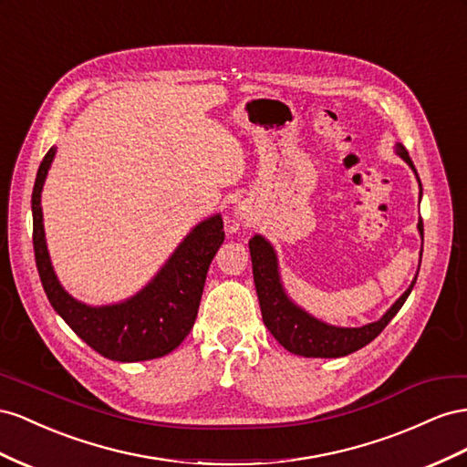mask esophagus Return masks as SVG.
I'll return each mask as SVG.
<instances>
[{"label": "esophagus", "mask_w": 467, "mask_h": 467, "mask_svg": "<svg viewBox=\"0 0 467 467\" xmlns=\"http://www.w3.org/2000/svg\"><path fill=\"white\" fill-rule=\"evenodd\" d=\"M238 215H241V217L244 215V209L243 207H238Z\"/></svg>", "instance_id": "34e87169"}]
</instances>
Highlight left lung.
<instances>
[{"instance_id": "obj_1", "label": "left lung", "mask_w": 467, "mask_h": 467, "mask_svg": "<svg viewBox=\"0 0 467 467\" xmlns=\"http://www.w3.org/2000/svg\"><path fill=\"white\" fill-rule=\"evenodd\" d=\"M397 154L401 156L417 174V170L412 166V160L409 158V152L405 150L403 144H397ZM422 231V221H419L420 236L424 234ZM248 248L252 256V274H254L264 325L268 327L274 338L282 344L285 350L305 358H340L364 348L366 344H369L385 327H388V323L399 313V309L403 307L412 285L417 282V279H412L409 289L391 305V309L385 313L379 321L358 328L332 327L311 317L307 311L297 307V305L287 297V293L282 285V277H279L277 272L275 252L264 236H252Z\"/></svg>"}]
</instances>
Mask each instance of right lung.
I'll list each match as a JSON object with an SVG mask.
<instances>
[{
    "instance_id": "right-lung-1",
    "label": "right lung",
    "mask_w": 467,
    "mask_h": 467,
    "mask_svg": "<svg viewBox=\"0 0 467 467\" xmlns=\"http://www.w3.org/2000/svg\"><path fill=\"white\" fill-rule=\"evenodd\" d=\"M55 154L52 146L38 166L31 197L35 260L50 305L88 346L115 362H144L170 354L193 328L209 264L224 241L221 215L193 226L162 270L137 296L123 303L91 307L64 291L47 250L41 192Z\"/></svg>"
}]
</instances>
